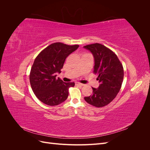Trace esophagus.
I'll return each instance as SVG.
<instances>
[{"label": "esophagus", "instance_id": "1", "mask_svg": "<svg viewBox=\"0 0 150 150\" xmlns=\"http://www.w3.org/2000/svg\"><path fill=\"white\" fill-rule=\"evenodd\" d=\"M76 85H77V86H84L83 84H81L80 83H76Z\"/></svg>", "mask_w": 150, "mask_h": 150}]
</instances>
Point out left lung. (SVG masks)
Segmentation results:
<instances>
[{
    "label": "left lung",
    "instance_id": "obj_1",
    "mask_svg": "<svg viewBox=\"0 0 150 150\" xmlns=\"http://www.w3.org/2000/svg\"><path fill=\"white\" fill-rule=\"evenodd\" d=\"M92 53L94 59V73L97 74L99 84L93 88V94L84 97V100L92 106L101 108L114 99L121 89L124 78V70L118 57L111 50L98 43L83 47Z\"/></svg>",
    "mask_w": 150,
    "mask_h": 150
}]
</instances>
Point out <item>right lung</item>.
<instances>
[{
	"mask_svg": "<svg viewBox=\"0 0 150 150\" xmlns=\"http://www.w3.org/2000/svg\"><path fill=\"white\" fill-rule=\"evenodd\" d=\"M79 47L61 42L49 45L35 59L29 79L32 89L39 100L49 106H57L66 100L69 88L74 83H64L57 78L66 57Z\"/></svg>",
	"mask_w": 150,
	"mask_h": 150,
	"instance_id": "obj_1",
	"label": "right lung"
}]
</instances>
